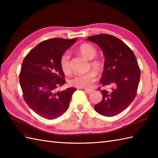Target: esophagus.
Wrapping results in <instances>:
<instances>
[{"instance_id": "obj_1", "label": "esophagus", "mask_w": 158, "mask_h": 158, "mask_svg": "<svg viewBox=\"0 0 158 158\" xmlns=\"http://www.w3.org/2000/svg\"><path fill=\"white\" fill-rule=\"evenodd\" d=\"M85 92L88 93V94H90V93H92L94 90L93 89H85Z\"/></svg>"}]
</instances>
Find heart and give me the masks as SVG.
<instances>
[{
    "mask_svg": "<svg viewBox=\"0 0 158 158\" xmlns=\"http://www.w3.org/2000/svg\"><path fill=\"white\" fill-rule=\"evenodd\" d=\"M79 52L87 60H91L95 58L97 50L94 46L89 43H83L78 48ZM70 54L69 52L63 53L60 60V67L65 74H69L71 71L70 63ZM90 66L97 73H100L103 69V63L100 60H94L90 62ZM96 75L95 72L89 71L85 74H77L70 77V84L81 88H88L91 87L96 81Z\"/></svg>",
    "mask_w": 158,
    "mask_h": 158,
    "instance_id": "b5f03b06",
    "label": "heart"
}]
</instances>
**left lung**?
<instances>
[{
  "mask_svg": "<svg viewBox=\"0 0 158 158\" xmlns=\"http://www.w3.org/2000/svg\"><path fill=\"white\" fill-rule=\"evenodd\" d=\"M87 40L96 43L105 55L100 84L113 87L109 91L100 90L102 99L94 109L103 116L118 115L128 107L136 95L140 70L136 56L128 46L113 35L100 34Z\"/></svg>",
  "mask_w": 158,
  "mask_h": 158,
  "instance_id": "left-lung-1",
  "label": "left lung"
}]
</instances>
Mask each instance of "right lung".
I'll return each instance as SVG.
<instances>
[{
	"mask_svg": "<svg viewBox=\"0 0 158 158\" xmlns=\"http://www.w3.org/2000/svg\"><path fill=\"white\" fill-rule=\"evenodd\" d=\"M77 39H50L40 43L22 62L19 83L25 102L33 111L48 119L61 116L69 108L75 88L56 92L64 84L60 60Z\"/></svg>",
	"mask_w": 158,
	"mask_h": 158,
	"instance_id": "1",
	"label": "right lung"
}]
</instances>
